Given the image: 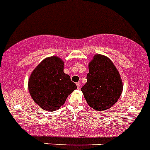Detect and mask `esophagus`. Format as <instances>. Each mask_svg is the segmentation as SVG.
<instances>
[{
  "instance_id": "34e87169",
  "label": "esophagus",
  "mask_w": 150,
  "mask_h": 150,
  "mask_svg": "<svg viewBox=\"0 0 150 150\" xmlns=\"http://www.w3.org/2000/svg\"><path fill=\"white\" fill-rule=\"evenodd\" d=\"M80 85H81V84H80V82H77V83H76L77 89H80Z\"/></svg>"
}]
</instances>
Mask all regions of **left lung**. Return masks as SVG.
I'll return each mask as SVG.
<instances>
[{
  "label": "left lung",
  "mask_w": 150,
  "mask_h": 150,
  "mask_svg": "<svg viewBox=\"0 0 150 150\" xmlns=\"http://www.w3.org/2000/svg\"><path fill=\"white\" fill-rule=\"evenodd\" d=\"M86 80L81 90L93 109L103 111L110 108L121 96V76L112 61L104 55H96L89 63Z\"/></svg>",
  "instance_id": "obj_1"
}]
</instances>
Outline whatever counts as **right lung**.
Instances as JSON below:
<instances>
[{"mask_svg": "<svg viewBox=\"0 0 150 150\" xmlns=\"http://www.w3.org/2000/svg\"><path fill=\"white\" fill-rule=\"evenodd\" d=\"M29 91L34 101L47 111L56 110L77 88L64 72V62L56 56L43 60L29 80Z\"/></svg>", "mask_w": 150, "mask_h": 150, "instance_id": "right-lung-1", "label": "right lung"}]
</instances>
